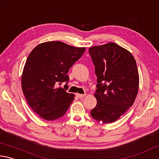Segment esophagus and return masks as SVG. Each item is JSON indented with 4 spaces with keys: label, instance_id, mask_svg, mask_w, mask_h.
<instances>
[{
    "label": "esophagus",
    "instance_id": "esophagus-1",
    "mask_svg": "<svg viewBox=\"0 0 159 159\" xmlns=\"http://www.w3.org/2000/svg\"><path fill=\"white\" fill-rule=\"evenodd\" d=\"M76 96L78 97V98H84V97L86 96V94H80V93H77Z\"/></svg>",
    "mask_w": 159,
    "mask_h": 159
}]
</instances>
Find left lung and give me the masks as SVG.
Instances as JSON below:
<instances>
[{"label": "left lung", "instance_id": "obj_1", "mask_svg": "<svg viewBox=\"0 0 159 159\" xmlns=\"http://www.w3.org/2000/svg\"><path fill=\"white\" fill-rule=\"evenodd\" d=\"M89 52L95 66L96 106L91 115L96 121L112 123L134 103L139 88L137 64L131 53L114 43L93 46Z\"/></svg>", "mask_w": 159, "mask_h": 159}]
</instances>
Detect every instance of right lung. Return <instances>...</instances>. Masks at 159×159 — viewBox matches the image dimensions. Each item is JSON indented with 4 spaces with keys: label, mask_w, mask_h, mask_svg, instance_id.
Returning a JSON list of instances; mask_svg holds the SVG:
<instances>
[{
    "label": "right lung",
    "mask_w": 159,
    "mask_h": 159,
    "mask_svg": "<svg viewBox=\"0 0 159 159\" xmlns=\"http://www.w3.org/2000/svg\"><path fill=\"white\" fill-rule=\"evenodd\" d=\"M61 41L41 43L28 57L21 75V88L29 106L47 121L63 116L74 101L73 93L57 87L68 82L67 73L85 52Z\"/></svg>",
    "instance_id": "right-lung-1"
}]
</instances>
